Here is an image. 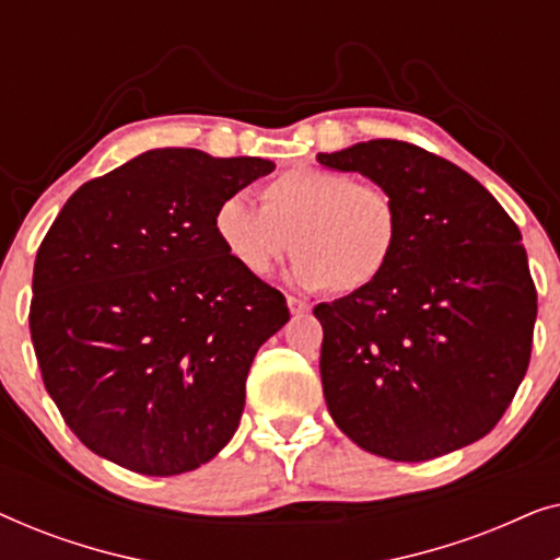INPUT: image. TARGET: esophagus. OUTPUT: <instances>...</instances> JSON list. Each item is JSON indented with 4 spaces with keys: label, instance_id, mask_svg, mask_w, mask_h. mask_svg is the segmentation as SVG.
Listing matches in <instances>:
<instances>
[{
    "label": "esophagus",
    "instance_id": "esophagus-1",
    "mask_svg": "<svg viewBox=\"0 0 560 560\" xmlns=\"http://www.w3.org/2000/svg\"><path fill=\"white\" fill-rule=\"evenodd\" d=\"M288 308H290V313H293V316H303V313L311 311V305L305 303V301H301V298L290 295L288 298Z\"/></svg>",
    "mask_w": 560,
    "mask_h": 560
}]
</instances>
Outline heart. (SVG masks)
Here are the masks:
<instances>
[{"instance_id":"b5f03b06","label":"heart","mask_w":560,"mask_h":560,"mask_svg":"<svg viewBox=\"0 0 560 560\" xmlns=\"http://www.w3.org/2000/svg\"><path fill=\"white\" fill-rule=\"evenodd\" d=\"M213 232L252 278H270L295 247L290 278L298 285L359 290L387 270L400 242V213L374 183L298 165L267 183L262 203L247 190L229 194L213 213Z\"/></svg>"}]
</instances>
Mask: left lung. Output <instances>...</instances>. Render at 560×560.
<instances>
[{"label": "left lung", "instance_id": "obj_1", "mask_svg": "<svg viewBox=\"0 0 560 560\" xmlns=\"http://www.w3.org/2000/svg\"><path fill=\"white\" fill-rule=\"evenodd\" d=\"M316 160L370 178L400 213L387 270L313 308L334 423L389 462L485 439L525 377L538 316L517 224L479 180L416 144L370 140Z\"/></svg>", "mask_w": 560, "mask_h": 560}]
</instances>
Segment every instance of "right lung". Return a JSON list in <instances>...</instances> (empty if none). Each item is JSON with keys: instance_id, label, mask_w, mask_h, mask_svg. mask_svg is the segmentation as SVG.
Listing matches in <instances>:
<instances>
[{"instance_id": "1", "label": "right lung", "mask_w": 560, "mask_h": 560, "mask_svg": "<svg viewBox=\"0 0 560 560\" xmlns=\"http://www.w3.org/2000/svg\"><path fill=\"white\" fill-rule=\"evenodd\" d=\"M262 158L148 150L68 198L37 249L30 334L68 428L106 462L175 477L232 441L280 290L226 255L213 213Z\"/></svg>"}]
</instances>
